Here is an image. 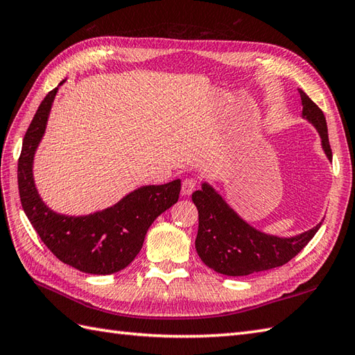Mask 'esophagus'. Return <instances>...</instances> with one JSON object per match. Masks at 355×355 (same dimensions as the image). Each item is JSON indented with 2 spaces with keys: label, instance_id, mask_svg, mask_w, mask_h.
I'll use <instances>...</instances> for the list:
<instances>
[{
  "label": "esophagus",
  "instance_id": "1",
  "mask_svg": "<svg viewBox=\"0 0 355 355\" xmlns=\"http://www.w3.org/2000/svg\"><path fill=\"white\" fill-rule=\"evenodd\" d=\"M195 189H197V180L195 178H186L183 184H182V193L184 195V197H187V195H191Z\"/></svg>",
  "mask_w": 355,
  "mask_h": 355
}]
</instances>
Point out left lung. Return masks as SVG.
I'll return each instance as SVG.
<instances>
[{
    "label": "left lung",
    "instance_id": "8db88e82",
    "mask_svg": "<svg viewBox=\"0 0 355 355\" xmlns=\"http://www.w3.org/2000/svg\"><path fill=\"white\" fill-rule=\"evenodd\" d=\"M299 94L304 107L302 117L318 130L322 148L333 160L325 116L302 89ZM192 201L198 209L197 253L209 268L225 276H247L284 266L310 243L322 224L297 236L279 238L252 227L207 183L192 193Z\"/></svg>",
    "mask_w": 355,
    "mask_h": 355
}]
</instances>
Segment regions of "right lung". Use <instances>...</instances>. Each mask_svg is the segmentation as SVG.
I'll return each instance as SVG.
<instances>
[{
	"label": "right lung",
	"instance_id": "right-lung-1",
	"mask_svg": "<svg viewBox=\"0 0 355 355\" xmlns=\"http://www.w3.org/2000/svg\"><path fill=\"white\" fill-rule=\"evenodd\" d=\"M56 93L58 88L44 97L22 140L18 160L21 205L42 243L59 261L89 275L116 273L139 254L155 218L178 201L182 182L173 180L160 186L139 187L112 207L85 216L53 212L36 191L33 157Z\"/></svg>",
	"mask_w": 355,
	"mask_h": 355
}]
</instances>
